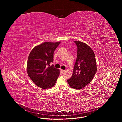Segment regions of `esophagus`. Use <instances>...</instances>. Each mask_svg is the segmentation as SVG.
<instances>
[{
    "label": "esophagus",
    "mask_w": 122,
    "mask_h": 122,
    "mask_svg": "<svg viewBox=\"0 0 122 122\" xmlns=\"http://www.w3.org/2000/svg\"><path fill=\"white\" fill-rule=\"evenodd\" d=\"M60 71H61L62 72H64L65 71V70H63V69H60Z\"/></svg>",
    "instance_id": "esophagus-1"
}]
</instances>
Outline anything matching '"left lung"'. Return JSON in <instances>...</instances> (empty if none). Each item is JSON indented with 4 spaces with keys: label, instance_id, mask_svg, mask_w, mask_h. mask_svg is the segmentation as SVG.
Instances as JSON below:
<instances>
[{
    "label": "left lung",
    "instance_id": "left-lung-1",
    "mask_svg": "<svg viewBox=\"0 0 122 122\" xmlns=\"http://www.w3.org/2000/svg\"><path fill=\"white\" fill-rule=\"evenodd\" d=\"M77 47V58L71 77L67 80L71 87L81 89L93 80L97 70L96 60L92 49L86 44L75 41Z\"/></svg>",
    "mask_w": 122,
    "mask_h": 122
}]
</instances>
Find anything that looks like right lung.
<instances>
[{"mask_svg": "<svg viewBox=\"0 0 122 122\" xmlns=\"http://www.w3.org/2000/svg\"><path fill=\"white\" fill-rule=\"evenodd\" d=\"M60 42H45L35 47L28 56L27 71L28 76L37 86L42 89L53 87L60 71L51 63L54 61V51Z\"/></svg>", "mask_w": 122, "mask_h": 122, "instance_id": "add662e5", "label": "right lung"}]
</instances>
